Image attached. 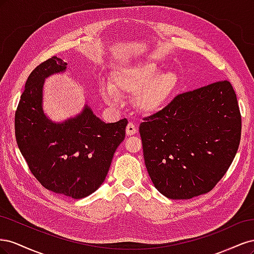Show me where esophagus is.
<instances>
[{
    "label": "esophagus",
    "instance_id": "1",
    "mask_svg": "<svg viewBox=\"0 0 254 254\" xmlns=\"http://www.w3.org/2000/svg\"><path fill=\"white\" fill-rule=\"evenodd\" d=\"M135 132H136V126L133 124V123L129 122L127 127H126L127 135H133V134H135Z\"/></svg>",
    "mask_w": 254,
    "mask_h": 254
}]
</instances>
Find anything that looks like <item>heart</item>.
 <instances>
[{
    "label": "heart",
    "instance_id": "1",
    "mask_svg": "<svg viewBox=\"0 0 254 254\" xmlns=\"http://www.w3.org/2000/svg\"><path fill=\"white\" fill-rule=\"evenodd\" d=\"M160 70L155 61L122 66L112 74L113 84H103V98L110 105H118L121 95H133L135 108L142 112L162 109L175 95L179 78L174 71L159 74Z\"/></svg>",
    "mask_w": 254,
    "mask_h": 254
}]
</instances>
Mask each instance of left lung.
I'll list each match as a JSON object with an SVG mask.
<instances>
[{"label": "left lung", "mask_w": 254, "mask_h": 254, "mask_svg": "<svg viewBox=\"0 0 254 254\" xmlns=\"http://www.w3.org/2000/svg\"><path fill=\"white\" fill-rule=\"evenodd\" d=\"M143 121L146 168L153 186L171 199L209 193L229 170L241 142V111L228 80L178 94Z\"/></svg>", "instance_id": "1"}]
</instances>
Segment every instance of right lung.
Listing matches in <instances>:
<instances>
[{"label": "right lung", "mask_w": 254, "mask_h": 254, "mask_svg": "<svg viewBox=\"0 0 254 254\" xmlns=\"http://www.w3.org/2000/svg\"><path fill=\"white\" fill-rule=\"evenodd\" d=\"M65 66L53 56L29 74L14 115V132L29 171L41 186L80 199L105 181L114 152L125 139L128 121L106 124L89 107L63 124L50 121L41 106L43 81Z\"/></svg>", "instance_id": "right-lung-1"}]
</instances>
